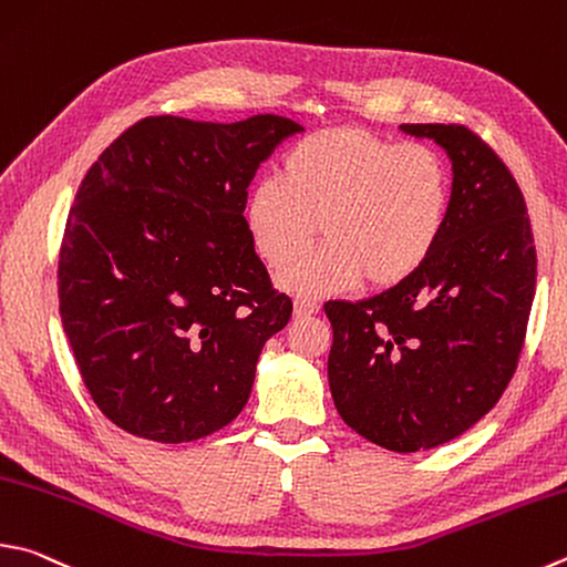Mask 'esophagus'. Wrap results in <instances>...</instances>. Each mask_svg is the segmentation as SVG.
<instances>
[{
  "instance_id": "obj_1",
  "label": "esophagus",
  "mask_w": 567,
  "mask_h": 567,
  "mask_svg": "<svg viewBox=\"0 0 567 567\" xmlns=\"http://www.w3.org/2000/svg\"><path fill=\"white\" fill-rule=\"evenodd\" d=\"M319 312V305L312 302V300H297L295 302V315L297 317H310V315H317Z\"/></svg>"
}]
</instances>
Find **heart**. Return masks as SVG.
<instances>
[{
	"instance_id": "heart-1",
	"label": "heart",
	"mask_w": 567,
	"mask_h": 567,
	"mask_svg": "<svg viewBox=\"0 0 567 567\" xmlns=\"http://www.w3.org/2000/svg\"><path fill=\"white\" fill-rule=\"evenodd\" d=\"M451 210V171L426 143H396L357 126L317 131L285 151L277 178L245 200L257 255L284 270L297 297L342 292L359 282L394 287L434 255Z\"/></svg>"
}]
</instances>
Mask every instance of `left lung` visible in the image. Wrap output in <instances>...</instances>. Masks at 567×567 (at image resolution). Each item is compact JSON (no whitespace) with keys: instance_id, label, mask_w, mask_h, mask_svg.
<instances>
[{"instance_id":"8db88e82","label":"left lung","mask_w":567,"mask_h":567,"mask_svg":"<svg viewBox=\"0 0 567 567\" xmlns=\"http://www.w3.org/2000/svg\"><path fill=\"white\" fill-rule=\"evenodd\" d=\"M454 166L446 230L409 280L327 302L329 389L347 426L411 454L461 436L496 406L526 339L535 243L526 200L496 151L461 123H404Z\"/></svg>"}]
</instances>
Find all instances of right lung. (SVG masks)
I'll use <instances>...</instances> for the list:
<instances>
[{
    "label": "right lung",
    "mask_w": 567,
    "mask_h": 567,
    "mask_svg": "<svg viewBox=\"0 0 567 567\" xmlns=\"http://www.w3.org/2000/svg\"><path fill=\"white\" fill-rule=\"evenodd\" d=\"M302 126L148 116L79 185L59 250V312L79 374L128 434L183 444L248 404L267 339L290 322L245 225L255 171Z\"/></svg>",
    "instance_id": "obj_1"
}]
</instances>
